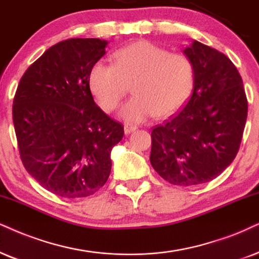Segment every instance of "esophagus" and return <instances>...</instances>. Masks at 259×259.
<instances>
[{
    "label": "esophagus",
    "instance_id": "esophagus-1",
    "mask_svg": "<svg viewBox=\"0 0 259 259\" xmlns=\"http://www.w3.org/2000/svg\"><path fill=\"white\" fill-rule=\"evenodd\" d=\"M136 129H137L136 125H133V124H125V125H124V133L125 134H130V133L135 132Z\"/></svg>",
    "mask_w": 259,
    "mask_h": 259
}]
</instances>
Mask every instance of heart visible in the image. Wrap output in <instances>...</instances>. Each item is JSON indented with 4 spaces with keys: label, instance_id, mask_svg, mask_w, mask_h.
Masks as SVG:
<instances>
[{
    "label": "heart",
    "instance_id": "b5f03b06",
    "mask_svg": "<svg viewBox=\"0 0 259 259\" xmlns=\"http://www.w3.org/2000/svg\"><path fill=\"white\" fill-rule=\"evenodd\" d=\"M113 58L114 63H94L88 80L92 93L105 111L116 109L133 84L135 96L119 110L126 122L140 123L155 114L171 116L184 105L194 88L191 60L150 41L126 45L114 52Z\"/></svg>",
    "mask_w": 259,
    "mask_h": 259
}]
</instances>
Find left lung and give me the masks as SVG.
I'll list each match as a JSON object with an SVG mask.
<instances>
[{
  "label": "left lung",
  "mask_w": 259,
  "mask_h": 259,
  "mask_svg": "<svg viewBox=\"0 0 259 259\" xmlns=\"http://www.w3.org/2000/svg\"><path fill=\"white\" fill-rule=\"evenodd\" d=\"M195 68L191 97L176 116L153 127L150 163L173 185L220 176L233 161L247 118L240 74L222 52L197 40L184 50Z\"/></svg>",
  "instance_id": "8db88e82"
}]
</instances>
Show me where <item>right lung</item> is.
<instances>
[{
	"mask_svg": "<svg viewBox=\"0 0 259 259\" xmlns=\"http://www.w3.org/2000/svg\"><path fill=\"white\" fill-rule=\"evenodd\" d=\"M106 40L71 38L49 48L22 75L13 100L19 154L29 175L65 198L96 194L109 179L124 126L94 103L90 71Z\"/></svg>",
	"mask_w": 259,
	"mask_h": 259,
	"instance_id": "right-lung-1",
	"label": "right lung"
}]
</instances>
